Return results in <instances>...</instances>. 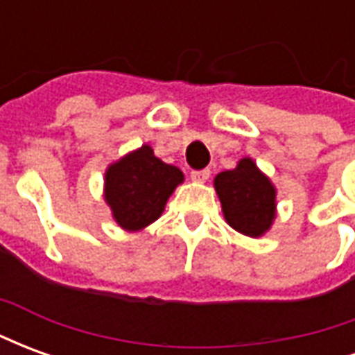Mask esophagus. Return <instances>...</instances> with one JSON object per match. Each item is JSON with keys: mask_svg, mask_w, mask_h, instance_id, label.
<instances>
[{"mask_svg": "<svg viewBox=\"0 0 355 355\" xmlns=\"http://www.w3.org/2000/svg\"><path fill=\"white\" fill-rule=\"evenodd\" d=\"M192 180L193 182H200V184H203V182H207L209 177H211V171L209 169H201V171H192Z\"/></svg>", "mask_w": 355, "mask_h": 355, "instance_id": "34e87169", "label": "esophagus"}]
</instances>
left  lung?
I'll return each instance as SVG.
<instances>
[{
    "label": "left lung",
    "mask_w": 355,
    "mask_h": 355,
    "mask_svg": "<svg viewBox=\"0 0 355 355\" xmlns=\"http://www.w3.org/2000/svg\"><path fill=\"white\" fill-rule=\"evenodd\" d=\"M224 220L247 238H262L277 215V190L251 157L215 177Z\"/></svg>",
    "instance_id": "1"
}]
</instances>
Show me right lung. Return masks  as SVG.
I'll return each mask as SVG.
<instances>
[{
  "instance_id": "add662e5",
  "label": "right lung",
  "mask_w": 355,
  "mask_h": 355,
  "mask_svg": "<svg viewBox=\"0 0 355 355\" xmlns=\"http://www.w3.org/2000/svg\"><path fill=\"white\" fill-rule=\"evenodd\" d=\"M182 182V171L162 162L152 146L142 144L106 167L104 201L119 228L139 232L162 216L167 200Z\"/></svg>"
}]
</instances>
